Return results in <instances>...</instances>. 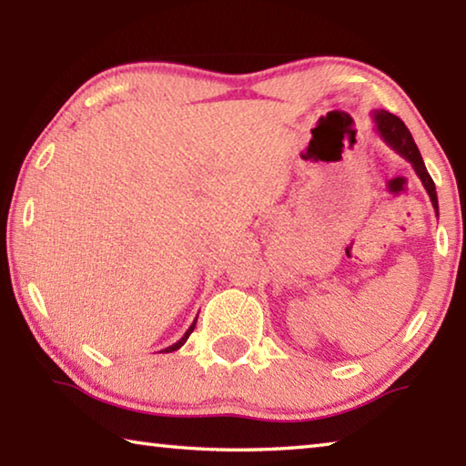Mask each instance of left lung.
<instances>
[{"mask_svg": "<svg viewBox=\"0 0 466 466\" xmlns=\"http://www.w3.org/2000/svg\"><path fill=\"white\" fill-rule=\"evenodd\" d=\"M372 119H374L376 133L382 137L384 144L389 146L390 149H394V152H397L399 156H403L405 160L411 164L413 170H415V175L420 177L421 185L425 187V191H428L433 209H436V216H438L436 185H433L430 172H428V168H425V164H423V157L420 154V149H417L415 141L411 137V133H409V129L405 127V123L400 121L399 116H394L392 113H389V110H384V108L372 110Z\"/></svg>", "mask_w": 466, "mask_h": 466, "instance_id": "left-lung-1", "label": "left lung"}]
</instances>
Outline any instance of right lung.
<instances>
[{
    "label": "right lung",
    "instance_id": "1",
    "mask_svg": "<svg viewBox=\"0 0 466 466\" xmlns=\"http://www.w3.org/2000/svg\"><path fill=\"white\" fill-rule=\"evenodd\" d=\"M195 325H197V319L193 320V325L187 329V333H185L183 337H180V339H178V341H177L175 345H170V347H167V350H162L160 353H172V351H177V350H180V347H183V345L187 343V339H188V335H191V333H193V329H195Z\"/></svg>",
    "mask_w": 466,
    "mask_h": 466
}]
</instances>
